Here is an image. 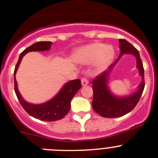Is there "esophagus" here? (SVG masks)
Returning a JSON list of instances; mask_svg holds the SVG:
<instances>
[{
    "instance_id": "1",
    "label": "esophagus",
    "mask_w": 158,
    "mask_h": 158,
    "mask_svg": "<svg viewBox=\"0 0 158 158\" xmlns=\"http://www.w3.org/2000/svg\"><path fill=\"white\" fill-rule=\"evenodd\" d=\"M81 83H82V86H85L89 84V80H88L86 78H82V79H81Z\"/></svg>"
}]
</instances>
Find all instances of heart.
I'll list each match as a JSON object with an SVG mask.
<instances>
[{"mask_svg":"<svg viewBox=\"0 0 158 158\" xmlns=\"http://www.w3.org/2000/svg\"><path fill=\"white\" fill-rule=\"evenodd\" d=\"M115 56V50L111 45L103 43H92L82 46L75 51L73 59L80 64H90L94 62V69L103 72L108 68Z\"/></svg>","mask_w":158,"mask_h":158,"instance_id":"b5f03b06","label":"heart"}]
</instances>
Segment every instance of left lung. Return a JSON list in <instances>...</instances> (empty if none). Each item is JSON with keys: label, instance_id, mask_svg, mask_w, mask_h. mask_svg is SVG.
I'll use <instances>...</instances> for the list:
<instances>
[{"label": "left lung", "instance_id": "left-lung-1", "mask_svg": "<svg viewBox=\"0 0 158 158\" xmlns=\"http://www.w3.org/2000/svg\"><path fill=\"white\" fill-rule=\"evenodd\" d=\"M120 54L117 60L110 66L109 69L98 76L92 82L93 101L92 107L96 113L103 117L114 118L125 115L134 109L139 102L144 88V68L139 52L135 47L125 39H119ZM124 54H132L136 58V67L142 77V82L138 86L137 90L129 96H116L111 92L109 87V78L112 69L119 59Z\"/></svg>", "mask_w": 158, "mask_h": 158}]
</instances>
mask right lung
<instances>
[{
    "label": "right lung",
    "mask_w": 158,
    "mask_h": 158,
    "mask_svg": "<svg viewBox=\"0 0 158 158\" xmlns=\"http://www.w3.org/2000/svg\"><path fill=\"white\" fill-rule=\"evenodd\" d=\"M52 42L51 41H39L31 44L25 49L19 55V60L15 67L14 90L16 97L25 110L36 119L43 121H55L64 118L70 110V102L76 93L82 87L80 79H74L66 82L54 97L42 104H31L25 100L18 89L16 79V74L23 57L31 51H45L51 49Z\"/></svg>",
    "instance_id": "add662e5"
}]
</instances>
